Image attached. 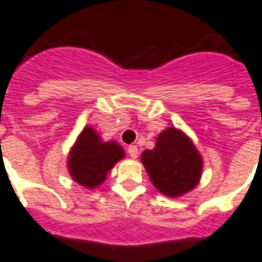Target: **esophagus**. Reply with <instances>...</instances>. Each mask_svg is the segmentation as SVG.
Masks as SVG:
<instances>
[{
    "instance_id": "obj_1",
    "label": "esophagus",
    "mask_w": 262,
    "mask_h": 262,
    "mask_svg": "<svg viewBox=\"0 0 262 262\" xmlns=\"http://www.w3.org/2000/svg\"><path fill=\"white\" fill-rule=\"evenodd\" d=\"M128 154H129V157L133 158V159H137V157H138V146L137 145L128 146Z\"/></svg>"
}]
</instances>
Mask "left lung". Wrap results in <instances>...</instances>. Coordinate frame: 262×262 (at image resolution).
I'll use <instances>...</instances> for the list:
<instances>
[{
    "mask_svg": "<svg viewBox=\"0 0 262 262\" xmlns=\"http://www.w3.org/2000/svg\"><path fill=\"white\" fill-rule=\"evenodd\" d=\"M141 162L152 185L168 198H181L193 190L203 170V159L193 141L175 127L159 133L155 148L142 152Z\"/></svg>",
    "mask_w": 262,
    "mask_h": 262,
    "instance_id": "1",
    "label": "left lung"
}]
</instances>
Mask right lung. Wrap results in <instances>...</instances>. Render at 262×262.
Here are the masks:
<instances>
[{"label": "right lung", "mask_w": 262, "mask_h": 262, "mask_svg": "<svg viewBox=\"0 0 262 262\" xmlns=\"http://www.w3.org/2000/svg\"><path fill=\"white\" fill-rule=\"evenodd\" d=\"M124 157L125 152L117 141H103L92 125H86L70 148L68 170L72 179L79 185L96 189Z\"/></svg>", "instance_id": "add662e5"}]
</instances>
